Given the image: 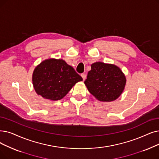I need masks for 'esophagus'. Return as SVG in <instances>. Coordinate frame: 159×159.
Instances as JSON below:
<instances>
[{"mask_svg": "<svg viewBox=\"0 0 159 159\" xmlns=\"http://www.w3.org/2000/svg\"><path fill=\"white\" fill-rule=\"evenodd\" d=\"M80 75H81V77H82V79H83V80H84L86 79V74H84V73H82Z\"/></svg>", "mask_w": 159, "mask_h": 159, "instance_id": "esophagus-1", "label": "esophagus"}]
</instances>
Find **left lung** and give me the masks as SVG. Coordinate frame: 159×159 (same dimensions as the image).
<instances>
[{
  "label": "left lung",
  "instance_id": "1",
  "mask_svg": "<svg viewBox=\"0 0 159 159\" xmlns=\"http://www.w3.org/2000/svg\"><path fill=\"white\" fill-rule=\"evenodd\" d=\"M126 79L120 69L114 65L95 62L91 66L84 81L88 91L101 101H114L121 94Z\"/></svg>",
  "mask_w": 159,
  "mask_h": 159
}]
</instances>
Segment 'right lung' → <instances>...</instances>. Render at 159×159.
Listing matches in <instances>:
<instances>
[{"label": "right lung", "mask_w": 159, "mask_h": 159, "mask_svg": "<svg viewBox=\"0 0 159 159\" xmlns=\"http://www.w3.org/2000/svg\"><path fill=\"white\" fill-rule=\"evenodd\" d=\"M82 78L63 60L48 59L34 71L32 82L36 93L43 98L57 101L62 99Z\"/></svg>", "instance_id": "obj_1"}]
</instances>
